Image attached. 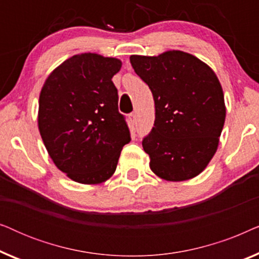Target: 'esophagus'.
I'll use <instances>...</instances> for the list:
<instances>
[{
    "label": "esophagus",
    "instance_id": "34e87169",
    "mask_svg": "<svg viewBox=\"0 0 259 259\" xmlns=\"http://www.w3.org/2000/svg\"><path fill=\"white\" fill-rule=\"evenodd\" d=\"M128 119H130V122L132 123V125H136L137 118H136V114H134V113H131V114L128 115Z\"/></svg>",
    "mask_w": 259,
    "mask_h": 259
}]
</instances>
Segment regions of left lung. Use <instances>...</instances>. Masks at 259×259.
I'll return each instance as SVG.
<instances>
[{
    "mask_svg": "<svg viewBox=\"0 0 259 259\" xmlns=\"http://www.w3.org/2000/svg\"><path fill=\"white\" fill-rule=\"evenodd\" d=\"M131 65L153 94L154 127L143 140L154 175L192 179L206 168L225 122L224 93L210 66L182 51L131 55Z\"/></svg>",
    "mask_w": 259,
    "mask_h": 259,
    "instance_id": "1",
    "label": "left lung"
}]
</instances>
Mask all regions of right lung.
I'll return each mask as SVG.
<instances>
[{
    "label": "right lung",
    "mask_w": 259,
    "mask_h": 259,
    "mask_svg": "<svg viewBox=\"0 0 259 259\" xmlns=\"http://www.w3.org/2000/svg\"><path fill=\"white\" fill-rule=\"evenodd\" d=\"M121 65L119 59L82 53L56 67L42 86L38 131L56 167L76 183L111 178L131 140L112 81Z\"/></svg>",
    "instance_id": "obj_1"
}]
</instances>
